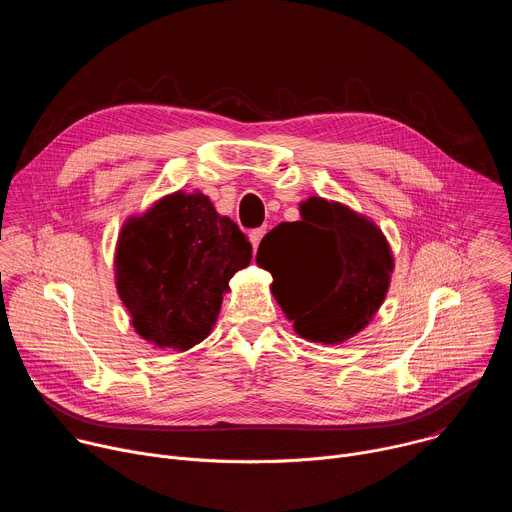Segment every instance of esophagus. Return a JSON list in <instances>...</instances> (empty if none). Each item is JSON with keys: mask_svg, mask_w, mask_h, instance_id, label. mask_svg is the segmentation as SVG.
<instances>
[{"mask_svg": "<svg viewBox=\"0 0 512 512\" xmlns=\"http://www.w3.org/2000/svg\"><path fill=\"white\" fill-rule=\"evenodd\" d=\"M263 235H265V229H263V227H261V229H253V231H251V235H249V241H251L253 249H257V247H259V243H261Z\"/></svg>", "mask_w": 512, "mask_h": 512, "instance_id": "obj_1", "label": "esophagus"}]
</instances>
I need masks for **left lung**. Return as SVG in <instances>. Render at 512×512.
<instances>
[{
	"mask_svg": "<svg viewBox=\"0 0 512 512\" xmlns=\"http://www.w3.org/2000/svg\"><path fill=\"white\" fill-rule=\"evenodd\" d=\"M300 212L302 221L263 237L257 263L273 275V296L302 338L340 344L381 308L393 255L381 229L344 204L312 196Z\"/></svg>",
	"mask_w": 512,
	"mask_h": 512,
	"instance_id": "left-lung-1",
	"label": "left lung"
}]
</instances>
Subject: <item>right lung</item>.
<instances>
[{
  "label": "right lung",
  "instance_id": "right-lung-1",
  "mask_svg": "<svg viewBox=\"0 0 512 512\" xmlns=\"http://www.w3.org/2000/svg\"><path fill=\"white\" fill-rule=\"evenodd\" d=\"M251 243L208 196L176 192L123 225L115 275L135 332L166 350L204 340L229 279L251 263Z\"/></svg>",
  "mask_w": 512,
  "mask_h": 512
}]
</instances>
